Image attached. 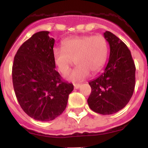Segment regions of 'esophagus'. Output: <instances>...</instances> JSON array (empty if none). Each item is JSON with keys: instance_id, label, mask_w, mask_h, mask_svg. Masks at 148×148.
I'll use <instances>...</instances> for the list:
<instances>
[{"instance_id": "34e87169", "label": "esophagus", "mask_w": 148, "mask_h": 148, "mask_svg": "<svg viewBox=\"0 0 148 148\" xmlns=\"http://www.w3.org/2000/svg\"><path fill=\"white\" fill-rule=\"evenodd\" d=\"M80 87H81L80 84H74V87H75V89H78Z\"/></svg>"}]
</instances>
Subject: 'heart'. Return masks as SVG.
<instances>
[{
    "label": "heart",
    "instance_id": "heart-1",
    "mask_svg": "<svg viewBox=\"0 0 148 148\" xmlns=\"http://www.w3.org/2000/svg\"><path fill=\"white\" fill-rule=\"evenodd\" d=\"M108 44L102 35L73 36L63 40L61 48H54L53 56L63 75L70 72L75 59L77 66L67 78L78 82L85 79L90 71L96 73L102 69L108 59Z\"/></svg>",
    "mask_w": 148,
    "mask_h": 148
}]
</instances>
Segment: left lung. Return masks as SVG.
Returning a JSON list of instances; mask_svg holds the SVG:
<instances>
[{
	"label": "left lung",
	"mask_w": 148,
	"mask_h": 148,
	"mask_svg": "<svg viewBox=\"0 0 148 148\" xmlns=\"http://www.w3.org/2000/svg\"><path fill=\"white\" fill-rule=\"evenodd\" d=\"M104 36L110 45V58L104 73L90 81V108L101 115L117 113L127 104L135 87L136 66L130 49L112 32Z\"/></svg>",
	"instance_id": "left-lung-1"
}]
</instances>
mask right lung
<instances>
[{
	"label": "right lung",
	"instance_id": "add662e5",
	"mask_svg": "<svg viewBox=\"0 0 148 148\" xmlns=\"http://www.w3.org/2000/svg\"><path fill=\"white\" fill-rule=\"evenodd\" d=\"M49 32L35 33L18 49L12 65V83L23 110L38 121H48L61 114L73 84L64 82L56 70L55 40Z\"/></svg>",
	"mask_w": 148,
	"mask_h": 148
}]
</instances>
